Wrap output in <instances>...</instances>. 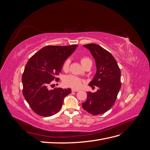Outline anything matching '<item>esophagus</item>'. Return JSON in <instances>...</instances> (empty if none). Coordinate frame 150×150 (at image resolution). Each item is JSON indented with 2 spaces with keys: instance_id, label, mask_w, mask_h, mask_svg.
<instances>
[{
  "instance_id": "obj_1",
  "label": "esophagus",
  "mask_w": 150,
  "mask_h": 150,
  "mask_svg": "<svg viewBox=\"0 0 150 150\" xmlns=\"http://www.w3.org/2000/svg\"><path fill=\"white\" fill-rule=\"evenodd\" d=\"M72 92H78V91H79V89H74V88H72Z\"/></svg>"
}]
</instances>
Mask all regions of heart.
I'll return each instance as SVG.
<instances>
[{"label": "heart", "mask_w": 150, "mask_h": 150, "mask_svg": "<svg viewBox=\"0 0 150 150\" xmlns=\"http://www.w3.org/2000/svg\"><path fill=\"white\" fill-rule=\"evenodd\" d=\"M88 62H91V61L89 58L86 57L81 58V62L83 66ZM70 62H71L70 59H67L64 61V64H63V66H62L63 69L64 71H67L69 67ZM63 82H64L65 85L67 86H70V87L74 88H79L81 86H82L83 81L81 79H80L79 78H78V77H76L72 75H69L65 77L64 80H63Z\"/></svg>", "instance_id": "b5f03b06"}]
</instances>
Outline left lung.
Instances as JSON below:
<instances>
[{
  "label": "left lung",
  "mask_w": 150,
  "mask_h": 150,
  "mask_svg": "<svg viewBox=\"0 0 150 150\" xmlns=\"http://www.w3.org/2000/svg\"><path fill=\"white\" fill-rule=\"evenodd\" d=\"M89 50L96 65V72L89 86L99 88L96 92L87 93L82 104L84 110L93 115L106 112L115 104L121 89V71L112 54L96 44L83 46Z\"/></svg>",
  "instance_id": "1"
}]
</instances>
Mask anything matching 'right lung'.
<instances>
[{
	"label": "right lung",
	"mask_w": 150,
	"mask_h": 150,
	"mask_svg": "<svg viewBox=\"0 0 150 150\" xmlns=\"http://www.w3.org/2000/svg\"><path fill=\"white\" fill-rule=\"evenodd\" d=\"M78 45L44 47L27 62L22 77L23 95L36 114L47 117L61 108L70 88L49 89L52 81L61 72L64 62L75 51Z\"/></svg>",
	"instance_id": "add662e5"
}]
</instances>
